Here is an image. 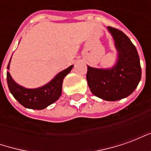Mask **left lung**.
I'll return each mask as SVG.
<instances>
[{"label": "left lung", "mask_w": 151, "mask_h": 151, "mask_svg": "<svg viewBox=\"0 0 151 151\" xmlns=\"http://www.w3.org/2000/svg\"><path fill=\"white\" fill-rule=\"evenodd\" d=\"M118 52L116 65L110 69L87 65L86 80L91 91L107 101H116L130 95L138 85L142 69L136 47L126 35L108 27Z\"/></svg>", "instance_id": "1"}]
</instances>
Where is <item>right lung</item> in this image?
Masks as SVG:
<instances>
[{
  "label": "right lung",
  "mask_w": 151,
  "mask_h": 151,
  "mask_svg": "<svg viewBox=\"0 0 151 151\" xmlns=\"http://www.w3.org/2000/svg\"><path fill=\"white\" fill-rule=\"evenodd\" d=\"M11 60V59H10ZM7 69H9V63ZM73 65L69 66L65 70L60 72L56 77L46 85L35 89L25 88L18 85L12 78L9 72H7V83L9 91L18 102L23 107L30 109L42 110L56 102L62 92V83L65 78Z\"/></svg>",
  "instance_id": "obj_1"
}]
</instances>
